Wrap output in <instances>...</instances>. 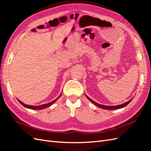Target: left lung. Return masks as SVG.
Returning <instances> with one entry per match:
<instances>
[{"instance_id": "left-lung-1", "label": "left lung", "mask_w": 151, "mask_h": 151, "mask_svg": "<svg viewBox=\"0 0 151 151\" xmlns=\"http://www.w3.org/2000/svg\"><path fill=\"white\" fill-rule=\"evenodd\" d=\"M85 95H86V96L87 97V98H88L91 102H92L95 105V106H98L100 108H102V109H108V110H115V109H118L124 108L125 106H127V104H129L131 102L132 100L133 99V98H132V99L129 100V101H128L127 102L123 103V104H122L117 105V106H106V105H103V104H99L96 102L93 101V100L91 99V98H89L86 94H85Z\"/></svg>"}]
</instances>
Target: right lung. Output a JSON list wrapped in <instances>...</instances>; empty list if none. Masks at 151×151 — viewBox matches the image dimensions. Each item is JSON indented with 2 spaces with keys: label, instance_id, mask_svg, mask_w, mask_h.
<instances>
[{
  "label": "right lung",
  "instance_id": "1",
  "mask_svg": "<svg viewBox=\"0 0 151 151\" xmlns=\"http://www.w3.org/2000/svg\"><path fill=\"white\" fill-rule=\"evenodd\" d=\"M61 94H60V96H58V98H57L53 100V101H51V102H50V103H47V104L39 105V106H31V105H28V104H26L23 103H22V101H21L20 100H19V99H18V101H19V102L22 105V106L26 107V108H27L31 109H45V108H48V107H49V106H52V105L59 98H60V97L61 96Z\"/></svg>",
  "mask_w": 151,
  "mask_h": 151
}]
</instances>
